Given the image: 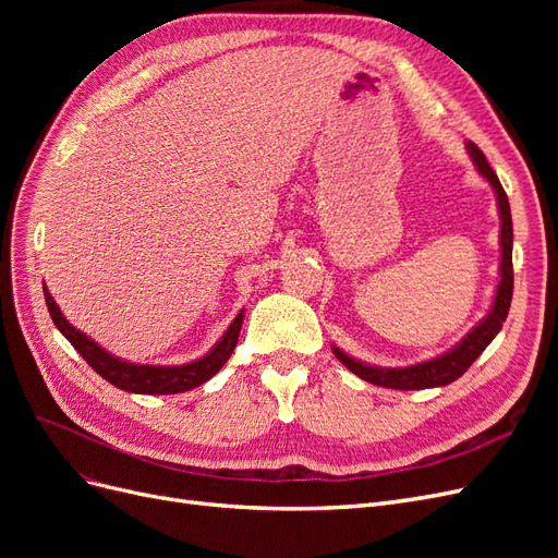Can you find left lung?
<instances>
[{
    "label": "left lung",
    "mask_w": 558,
    "mask_h": 558,
    "mask_svg": "<svg viewBox=\"0 0 558 558\" xmlns=\"http://www.w3.org/2000/svg\"><path fill=\"white\" fill-rule=\"evenodd\" d=\"M468 154L475 162L477 172L492 183V189L498 199V214H500V281L494 295V305L488 314L480 320V324L472 328L463 340L449 349L447 353L424 363L408 365V367H377L367 365L356 359H351L349 353L342 349L332 347V353L342 365H347L353 375L384 388H398V391H416V388H433V386H447L459 379L465 369L480 359V353L492 344L494 337L500 332L505 318L510 312L512 302V289H514V272H512V214H510V202L505 195L502 185L492 170V165L486 162L482 150L468 142Z\"/></svg>",
    "instance_id": "left-lung-1"
}]
</instances>
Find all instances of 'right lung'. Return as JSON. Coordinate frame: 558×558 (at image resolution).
<instances>
[{"label": "right lung", "mask_w": 558, "mask_h": 558, "mask_svg": "<svg viewBox=\"0 0 558 558\" xmlns=\"http://www.w3.org/2000/svg\"><path fill=\"white\" fill-rule=\"evenodd\" d=\"M44 298H46V307L50 312V318H53L58 330L72 342V347L81 353L83 361H86L99 377H105L109 384L121 388V391L144 393V396L183 393V391H191V388L211 379L218 369L226 365L234 347H238L242 320H244V312H240L238 316H234L230 328L223 332L221 340L216 342V347L211 351H207V356H202L193 363L137 365V363H128V361L111 356L109 351H105L97 342H93L88 335L76 330L70 320L62 316L60 307L56 305V300L50 298L46 286H44Z\"/></svg>", "instance_id": "1"}]
</instances>
